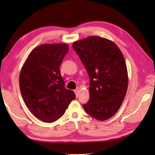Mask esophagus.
Listing matches in <instances>:
<instances>
[{
  "label": "esophagus",
  "instance_id": "34e87169",
  "mask_svg": "<svg viewBox=\"0 0 155 155\" xmlns=\"http://www.w3.org/2000/svg\"><path fill=\"white\" fill-rule=\"evenodd\" d=\"M74 91V93L76 94V96H77V98H78V89H77V90H75Z\"/></svg>",
  "mask_w": 155,
  "mask_h": 155
}]
</instances>
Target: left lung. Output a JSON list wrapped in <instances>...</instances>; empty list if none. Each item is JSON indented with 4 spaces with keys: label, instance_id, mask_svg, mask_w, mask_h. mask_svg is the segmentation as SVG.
<instances>
[{
    "label": "left lung",
    "instance_id": "left-lung-1",
    "mask_svg": "<svg viewBox=\"0 0 155 155\" xmlns=\"http://www.w3.org/2000/svg\"><path fill=\"white\" fill-rule=\"evenodd\" d=\"M72 47L90 78V99L84 109L98 120L110 118L121 106L128 87L122 52L113 41L98 36L75 41Z\"/></svg>",
    "mask_w": 155,
    "mask_h": 155
}]
</instances>
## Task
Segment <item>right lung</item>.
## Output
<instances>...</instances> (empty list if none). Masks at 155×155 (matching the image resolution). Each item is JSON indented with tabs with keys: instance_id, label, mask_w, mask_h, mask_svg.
<instances>
[{
	"instance_id": "obj_1",
	"label": "right lung",
	"mask_w": 155,
	"mask_h": 155,
	"mask_svg": "<svg viewBox=\"0 0 155 155\" xmlns=\"http://www.w3.org/2000/svg\"><path fill=\"white\" fill-rule=\"evenodd\" d=\"M69 50L65 44H45L31 51L20 72V92L38 119L51 123L61 117L76 95L65 87L60 65Z\"/></svg>"
}]
</instances>
